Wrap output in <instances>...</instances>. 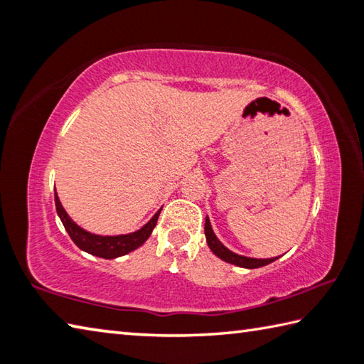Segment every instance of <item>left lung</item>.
Here are the masks:
<instances>
[{
    "label": "left lung",
    "instance_id": "8db88e82",
    "mask_svg": "<svg viewBox=\"0 0 364 364\" xmlns=\"http://www.w3.org/2000/svg\"><path fill=\"white\" fill-rule=\"evenodd\" d=\"M205 237H207V243L210 250L213 251V253L220 257V259L226 261L229 264H234V266H239L243 269H257V267H262V266H267V264L274 262L275 259H279V257H267V259H256V257H247V256H242V255H237L234 251H230L228 247H224L223 243L218 239L216 234L213 232V229H211V224L208 216H205Z\"/></svg>",
    "mask_w": 364,
    "mask_h": 364
}]
</instances>
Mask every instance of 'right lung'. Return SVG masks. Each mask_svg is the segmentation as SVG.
Segmentation results:
<instances>
[{
    "label": "right lung",
    "instance_id": "add662e5",
    "mask_svg": "<svg viewBox=\"0 0 364 364\" xmlns=\"http://www.w3.org/2000/svg\"><path fill=\"white\" fill-rule=\"evenodd\" d=\"M54 197H55L57 215L60 218L63 228L71 237V240L76 243V247L85 251V253H89L92 256L105 257V259H114V257L124 256L130 253V251L136 250L138 247H141L143 243L149 239V235L153 234L157 218H159L161 210H162V208L157 210L154 216L151 218L144 226L135 230V232L119 234V235H100V234L89 232V230H85L84 228H81L79 224H76L71 220V216L67 213V210L63 208L60 199H58L57 191L54 193Z\"/></svg>",
    "mask_w": 364,
    "mask_h": 364
}]
</instances>
